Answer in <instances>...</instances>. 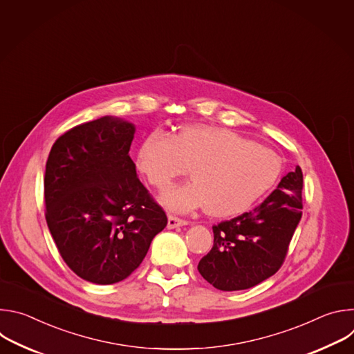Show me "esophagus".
I'll list each match as a JSON object with an SVG mask.
<instances>
[{
  "mask_svg": "<svg viewBox=\"0 0 354 354\" xmlns=\"http://www.w3.org/2000/svg\"><path fill=\"white\" fill-rule=\"evenodd\" d=\"M189 223L186 220H182V218H178L175 216H168V228L169 230H174V228H178V227H183V225H187Z\"/></svg>",
  "mask_w": 354,
  "mask_h": 354,
  "instance_id": "1",
  "label": "esophagus"
}]
</instances>
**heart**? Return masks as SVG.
<instances>
[{
    "mask_svg": "<svg viewBox=\"0 0 354 354\" xmlns=\"http://www.w3.org/2000/svg\"><path fill=\"white\" fill-rule=\"evenodd\" d=\"M136 167L157 189L168 187L189 167L193 180L167 189L161 205L175 213L207 207L214 217L250 210L281 174L273 149L216 126L183 127L174 138L149 134L137 151Z\"/></svg>",
    "mask_w": 354,
    "mask_h": 354,
    "instance_id": "heart-1",
    "label": "heart"
}]
</instances>
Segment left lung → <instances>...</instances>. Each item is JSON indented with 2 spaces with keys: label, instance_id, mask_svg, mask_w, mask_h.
Returning <instances> with one entry per match:
<instances>
[{
  "label": "left lung",
  "instance_id": "left-lung-1",
  "mask_svg": "<svg viewBox=\"0 0 354 354\" xmlns=\"http://www.w3.org/2000/svg\"><path fill=\"white\" fill-rule=\"evenodd\" d=\"M301 192L297 165L258 207L214 225V245L198 262V273L223 291L246 290L273 276L301 220Z\"/></svg>",
  "mask_w": 354,
  "mask_h": 354
}]
</instances>
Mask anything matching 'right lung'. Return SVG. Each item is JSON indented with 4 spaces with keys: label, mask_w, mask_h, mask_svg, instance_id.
<instances>
[{
    "label": "right lung",
    "mask_w": 354,
    "mask_h": 354,
    "mask_svg": "<svg viewBox=\"0 0 354 354\" xmlns=\"http://www.w3.org/2000/svg\"><path fill=\"white\" fill-rule=\"evenodd\" d=\"M134 133L133 123L104 116L59 137L46 162L50 234L68 268L100 286L129 277L168 223L137 178Z\"/></svg>",
    "instance_id": "obj_1"
}]
</instances>
